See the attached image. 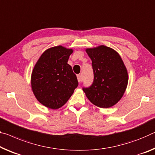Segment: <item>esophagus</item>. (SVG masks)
Listing matches in <instances>:
<instances>
[{
	"instance_id": "obj_1",
	"label": "esophagus",
	"mask_w": 155,
	"mask_h": 155,
	"mask_svg": "<svg viewBox=\"0 0 155 155\" xmlns=\"http://www.w3.org/2000/svg\"><path fill=\"white\" fill-rule=\"evenodd\" d=\"M77 78H78V81L79 83H82L83 82V78H82V76L81 75H78L77 76Z\"/></svg>"
}]
</instances>
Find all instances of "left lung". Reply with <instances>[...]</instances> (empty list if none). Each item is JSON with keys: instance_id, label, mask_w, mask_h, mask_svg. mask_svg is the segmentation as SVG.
<instances>
[{"instance_id": "left-lung-1", "label": "left lung", "mask_w": 155, "mask_h": 155, "mask_svg": "<svg viewBox=\"0 0 155 155\" xmlns=\"http://www.w3.org/2000/svg\"><path fill=\"white\" fill-rule=\"evenodd\" d=\"M92 60L94 81L83 87L91 103L102 108L113 106L126 91L128 75L124 62L116 51L105 45L86 49Z\"/></svg>"}]
</instances>
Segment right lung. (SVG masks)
<instances>
[{"label":"right lung","mask_w":155,"mask_h":155,"mask_svg":"<svg viewBox=\"0 0 155 155\" xmlns=\"http://www.w3.org/2000/svg\"><path fill=\"white\" fill-rule=\"evenodd\" d=\"M72 49L63 46L45 50L33 69L31 84L39 102L51 109L62 107L72 95L78 83L68 61Z\"/></svg>","instance_id":"1"}]
</instances>
